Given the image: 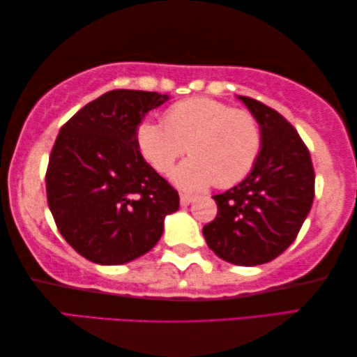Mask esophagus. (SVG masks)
I'll return each instance as SVG.
<instances>
[{
    "instance_id": "obj_1",
    "label": "esophagus",
    "mask_w": 357,
    "mask_h": 357,
    "mask_svg": "<svg viewBox=\"0 0 357 357\" xmlns=\"http://www.w3.org/2000/svg\"><path fill=\"white\" fill-rule=\"evenodd\" d=\"M191 201H193V196H191V195H185V193H180V204H182V206H188Z\"/></svg>"
}]
</instances>
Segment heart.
<instances>
[{"instance_id":"obj_1","label":"heart","mask_w":357,"mask_h":357,"mask_svg":"<svg viewBox=\"0 0 357 357\" xmlns=\"http://www.w3.org/2000/svg\"><path fill=\"white\" fill-rule=\"evenodd\" d=\"M135 142L145 161L160 174L174 172V182L188 191L204 190L212 183L229 188L248 177L261 151V130L249 112L209 97L186 98L164 113V124L142 121Z\"/></svg>"}]
</instances>
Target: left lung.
Wrapping results in <instances>:
<instances>
[{
    "label": "left lung",
    "instance_id": "8db88e82",
    "mask_svg": "<svg viewBox=\"0 0 357 357\" xmlns=\"http://www.w3.org/2000/svg\"><path fill=\"white\" fill-rule=\"evenodd\" d=\"M238 98L260 126L261 151L243 182L213 196L217 217L202 234L222 260L255 266L276 259L297 238L314 199V169L282 114L255 98Z\"/></svg>",
    "mask_w": 357,
    "mask_h": 357
}]
</instances>
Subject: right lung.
<instances>
[{
	"instance_id": "1",
	"label": "right lung",
	"mask_w": 357,
	"mask_h": 357,
	"mask_svg": "<svg viewBox=\"0 0 357 357\" xmlns=\"http://www.w3.org/2000/svg\"><path fill=\"white\" fill-rule=\"evenodd\" d=\"M169 96L114 89L62 126L49 156L47 204L65 241L98 265L155 248L180 199L139 151L135 129Z\"/></svg>"
}]
</instances>
